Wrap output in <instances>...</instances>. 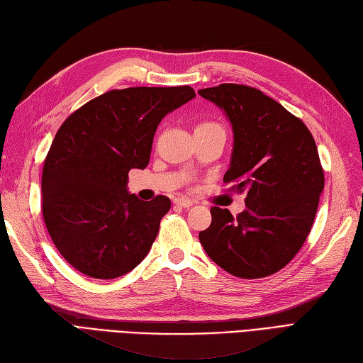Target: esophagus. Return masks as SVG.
<instances>
[{"label": "esophagus", "mask_w": 363, "mask_h": 363, "mask_svg": "<svg viewBox=\"0 0 363 363\" xmlns=\"http://www.w3.org/2000/svg\"><path fill=\"white\" fill-rule=\"evenodd\" d=\"M174 203L179 205V206H183V208H189L192 205V200L188 199V197H177L174 200Z\"/></svg>", "instance_id": "1"}]
</instances>
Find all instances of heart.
<instances>
[{
    "label": "heart",
    "mask_w": 363,
    "mask_h": 363,
    "mask_svg": "<svg viewBox=\"0 0 363 363\" xmlns=\"http://www.w3.org/2000/svg\"><path fill=\"white\" fill-rule=\"evenodd\" d=\"M213 128H222L219 124L214 123V121H200V123L196 125V130L197 132H202V130H213ZM194 130V132H196Z\"/></svg>",
    "instance_id": "1"
}]
</instances>
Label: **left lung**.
Masks as SVG:
<instances>
[{
    "label": "left lung",
    "instance_id": "8db88e82",
    "mask_svg": "<svg viewBox=\"0 0 363 363\" xmlns=\"http://www.w3.org/2000/svg\"><path fill=\"white\" fill-rule=\"evenodd\" d=\"M199 94L225 110L235 133L223 183L245 194V211L213 206L199 233L206 255L244 279L273 275L300 252L315 219L325 172L300 118L257 88L220 84Z\"/></svg>",
    "mask_w": 363,
    "mask_h": 363
}]
</instances>
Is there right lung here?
<instances>
[{
  "label": "right lung",
  "mask_w": 363,
  "mask_h": 363,
  "mask_svg": "<svg viewBox=\"0 0 363 363\" xmlns=\"http://www.w3.org/2000/svg\"><path fill=\"white\" fill-rule=\"evenodd\" d=\"M194 96L189 85L110 90L63 121L45 158L42 214L55 248L80 273L113 279L149 253L171 200L128 194V171L149 164L161 119Z\"/></svg>",
  "instance_id": "1"
}]
</instances>
